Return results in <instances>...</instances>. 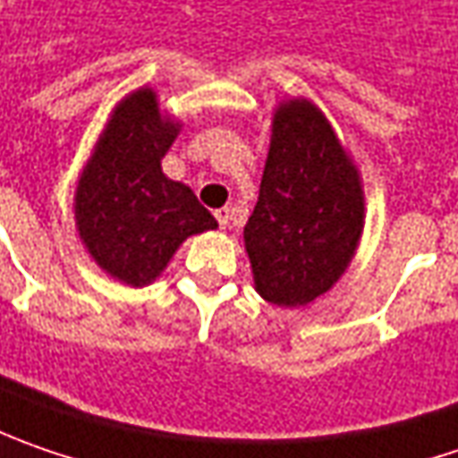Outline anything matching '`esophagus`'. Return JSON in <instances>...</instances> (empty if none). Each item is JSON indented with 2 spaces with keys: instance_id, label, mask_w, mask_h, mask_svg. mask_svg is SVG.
Here are the masks:
<instances>
[{
  "instance_id": "34e87169",
  "label": "esophagus",
  "mask_w": 458,
  "mask_h": 458,
  "mask_svg": "<svg viewBox=\"0 0 458 458\" xmlns=\"http://www.w3.org/2000/svg\"><path fill=\"white\" fill-rule=\"evenodd\" d=\"M215 217H217V225H220V228H228V223H230V209H228V208L215 209Z\"/></svg>"
}]
</instances>
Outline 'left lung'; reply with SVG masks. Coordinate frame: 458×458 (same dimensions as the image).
Segmentation results:
<instances>
[{"instance_id": "left-lung-1", "label": "left lung", "mask_w": 458, "mask_h": 458, "mask_svg": "<svg viewBox=\"0 0 458 458\" xmlns=\"http://www.w3.org/2000/svg\"><path fill=\"white\" fill-rule=\"evenodd\" d=\"M361 223L359 174L323 112L302 99L282 105L243 230L259 294L297 308L328 292L346 271Z\"/></svg>"}]
</instances>
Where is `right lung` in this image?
Instances as JSON below:
<instances>
[{"label":"right lung","mask_w":458,"mask_h":458,"mask_svg":"<svg viewBox=\"0 0 458 458\" xmlns=\"http://www.w3.org/2000/svg\"><path fill=\"white\" fill-rule=\"evenodd\" d=\"M176 132L153 91H132L117 105L76 190L84 246L130 287L153 282L184 238L217 228L194 191L161 171Z\"/></svg>","instance_id":"obj_1"}]
</instances>
